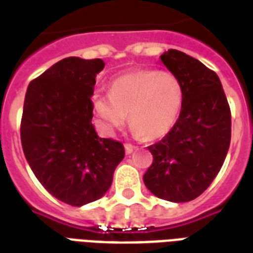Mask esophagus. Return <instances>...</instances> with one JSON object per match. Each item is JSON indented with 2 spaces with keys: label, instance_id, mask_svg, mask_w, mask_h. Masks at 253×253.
Returning <instances> with one entry per match:
<instances>
[{
  "label": "esophagus",
  "instance_id": "1",
  "mask_svg": "<svg viewBox=\"0 0 253 253\" xmlns=\"http://www.w3.org/2000/svg\"><path fill=\"white\" fill-rule=\"evenodd\" d=\"M134 146H132V145H130V143H126V145H125V152H126V154H131L132 152H134Z\"/></svg>",
  "mask_w": 253,
  "mask_h": 253
}]
</instances>
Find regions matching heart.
I'll list each match as a JSON object with an SVG mask.
<instances>
[{
  "label": "heart",
  "mask_w": 253,
  "mask_h": 253,
  "mask_svg": "<svg viewBox=\"0 0 253 253\" xmlns=\"http://www.w3.org/2000/svg\"><path fill=\"white\" fill-rule=\"evenodd\" d=\"M184 103L180 78L170 72L142 69L122 74L110 84V94L90 99L99 130L112 137L128 119L135 137L157 139L173 128Z\"/></svg>",
  "instance_id": "1"
}]
</instances>
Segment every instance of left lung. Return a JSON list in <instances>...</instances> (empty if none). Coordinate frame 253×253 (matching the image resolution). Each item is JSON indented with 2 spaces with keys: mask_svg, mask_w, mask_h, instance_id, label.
Here are the masks:
<instances>
[{
  "mask_svg": "<svg viewBox=\"0 0 253 253\" xmlns=\"http://www.w3.org/2000/svg\"><path fill=\"white\" fill-rule=\"evenodd\" d=\"M180 78L184 103L173 128L149 146L153 164L143 183L157 198L183 203L201 195L222 167L230 145V110L215 73L177 50L161 57Z\"/></svg>",
  "mask_w": 253,
  "mask_h": 253,
  "instance_id": "1",
  "label": "left lung"
}]
</instances>
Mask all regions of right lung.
I'll return each instance as SVG.
<instances>
[{"label": "right lung", "instance_id": "1", "mask_svg": "<svg viewBox=\"0 0 253 253\" xmlns=\"http://www.w3.org/2000/svg\"><path fill=\"white\" fill-rule=\"evenodd\" d=\"M101 59L65 58L31 81L21 119L23 152L36 179L70 206L100 199L112 184L125 148L92 125Z\"/></svg>", "mask_w": 253, "mask_h": 253}]
</instances>
